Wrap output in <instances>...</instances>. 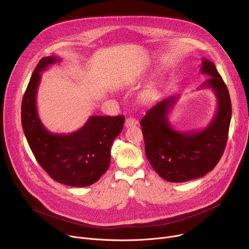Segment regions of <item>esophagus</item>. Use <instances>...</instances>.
Masks as SVG:
<instances>
[{
    "label": "esophagus",
    "mask_w": 249,
    "mask_h": 249,
    "mask_svg": "<svg viewBox=\"0 0 249 249\" xmlns=\"http://www.w3.org/2000/svg\"><path fill=\"white\" fill-rule=\"evenodd\" d=\"M138 124V121L135 119V118H132V117H129L126 119L125 121V127L129 128V127H132V126H135Z\"/></svg>",
    "instance_id": "esophagus-1"
}]
</instances>
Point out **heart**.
I'll use <instances>...</instances> for the list:
<instances>
[{"mask_svg": "<svg viewBox=\"0 0 249 249\" xmlns=\"http://www.w3.org/2000/svg\"><path fill=\"white\" fill-rule=\"evenodd\" d=\"M155 94V89L153 86H150L144 92H143V97L145 99H151Z\"/></svg>", "mask_w": 249, "mask_h": 249, "instance_id": "b5f03b06", "label": "heart"}]
</instances>
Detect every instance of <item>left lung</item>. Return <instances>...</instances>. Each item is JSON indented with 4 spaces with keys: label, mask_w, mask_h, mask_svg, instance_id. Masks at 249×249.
<instances>
[{
    "label": "left lung",
    "mask_w": 249,
    "mask_h": 249,
    "mask_svg": "<svg viewBox=\"0 0 249 249\" xmlns=\"http://www.w3.org/2000/svg\"><path fill=\"white\" fill-rule=\"evenodd\" d=\"M200 72L210 78L198 89H211L218 101L216 114L207 127L185 132L172 128L167 115L177 95L157 102L140 122L146 156L157 173L169 182H185L206 175L217 165L226 148L231 118L228 88L215 64L208 59L203 58Z\"/></svg>",
    "instance_id": "1"
}]
</instances>
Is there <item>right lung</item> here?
<instances>
[{"label": "right lung", "mask_w": 249, "mask_h": 249, "mask_svg": "<svg viewBox=\"0 0 249 249\" xmlns=\"http://www.w3.org/2000/svg\"><path fill=\"white\" fill-rule=\"evenodd\" d=\"M60 58H42L33 71L21 103V124L27 143L38 163L62 184L85 187L96 182L110 164V150L120 135L123 115L90 116L76 132L57 134L42 124L36 106L41 73Z\"/></svg>", "instance_id": "obj_1"}]
</instances>
